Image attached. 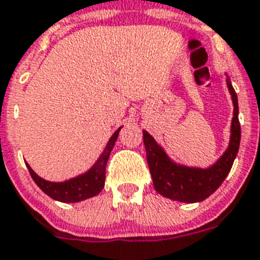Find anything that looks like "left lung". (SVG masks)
I'll return each instance as SVG.
<instances>
[{"mask_svg":"<svg viewBox=\"0 0 260 260\" xmlns=\"http://www.w3.org/2000/svg\"><path fill=\"white\" fill-rule=\"evenodd\" d=\"M226 85L234 106L230 143L224 154L211 168H188L184 165L175 164L169 158L164 148L158 145L157 141L146 131H143L146 161L153 184L155 191L165 198L182 203L203 202L221 186L229 174L239 149L241 125L238 120V99L229 78L226 80Z\"/></svg>","mask_w":260,"mask_h":260,"instance_id":"8db88e82","label":"left lung"}]
</instances>
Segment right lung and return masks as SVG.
I'll return each mask as SVG.
<instances>
[{
  "label": "right lung",
  "instance_id": "1",
  "mask_svg": "<svg viewBox=\"0 0 260 260\" xmlns=\"http://www.w3.org/2000/svg\"><path fill=\"white\" fill-rule=\"evenodd\" d=\"M120 128L115 131L111 139L108 140L107 145H106L101 157L96 159L95 164L92 165V168L85 174H81L78 177L72 178V179L65 180V182H57L56 183V182H49V180L40 178L30 168V165L26 164L34 182L38 184V187L42 189L43 192L47 193L49 198L57 200V202L78 203L98 195L105 187L106 165H107L108 157L111 154V150L114 148Z\"/></svg>",
  "mask_w": 260,
  "mask_h": 260
}]
</instances>
